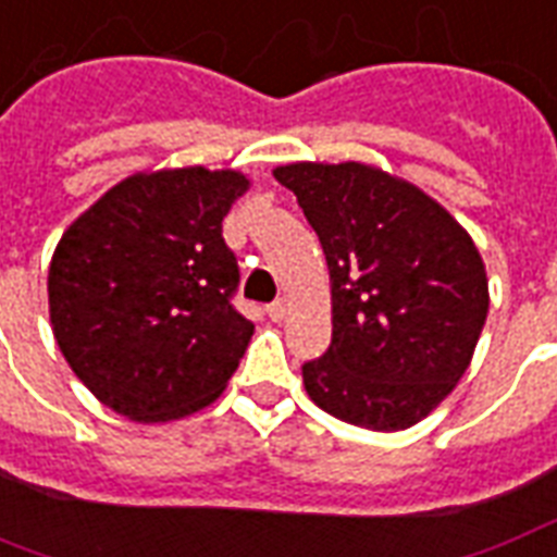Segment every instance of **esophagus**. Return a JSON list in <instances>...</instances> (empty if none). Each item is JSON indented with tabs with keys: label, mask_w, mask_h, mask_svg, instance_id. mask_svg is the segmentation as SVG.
<instances>
[{
	"label": "esophagus",
	"mask_w": 557,
	"mask_h": 557,
	"mask_svg": "<svg viewBox=\"0 0 557 557\" xmlns=\"http://www.w3.org/2000/svg\"><path fill=\"white\" fill-rule=\"evenodd\" d=\"M286 315H288V300L280 297V300H274V304L269 307V318L271 321H286Z\"/></svg>",
	"instance_id": "esophagus-1"
}]
</instances>
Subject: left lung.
I'll list each match as a JSON object with an SVG mask.
<instances>
[{"label": "left lung", "instance_id": "obj_1", "mask_svg": "<svg viewBox=\"0 0 557 557\" xmlns=\"http://www.w3.org/2000/svg\"><path fill=\"white\" fill-rule=\"evenodd\" d=\"M324 248L333 345L304 385L333 418L400 432L447 400L487 318V274L470 233L432 195L380 165L274 169Z\"/></svg>", "mask_w": 557, "mask_h": 557}]
</instances>
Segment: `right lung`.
<instances>
[{
    "instance_id": "1",
    "label": "right lung",
    "mask_w": 557,
    "mask_h": 557,
    "mask_svg": "<svg viewBox=\"0 0 557 557\" xmlns=\"http://www.w3.org/2000/svg\"><path fill=\"white\" fill-rule=\"evenodd\" d=\"M250 177L154 169L119 181L63 231L49 265V321L92 397L137 423L207 409L239 368L253 324L222 222Z\"/></svg>"
}]
</instances>
